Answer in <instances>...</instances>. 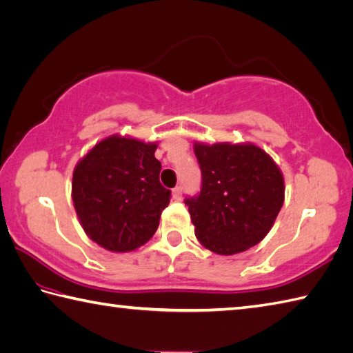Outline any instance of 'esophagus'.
<instances>
[{
    "label": "esophagus",
    "instance_id": "34e87169",
    "mask_svg": "<svg viewBox=\"0 0 353 353\" xmlns=\"http://www.w3.org/2000/svg\"><path fill=\"white\" fill-rule=\"evenodd\" d=\"M172 195H174V199H181V196H183V188H181V185H176V188L172 190Z\"/></svg>",
    "mask_w": 353,
    "mask_h": 353
}]
</instances>
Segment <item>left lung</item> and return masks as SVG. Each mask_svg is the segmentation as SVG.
I'll return each mask as SVG.
<instances>
[{"label":"left lung","instance_id":"left-lung-1","mask_svg":"<svg viewBox=\"0 0 353 353\" xmlns=\"http://www.w3.org/2000/svg\"><path fill=\"white\" fill-rule=\"evenodd\" d=\"M201 190L185 198L195 235L205 249L234 255L269 234L284 203V178L255 144L194 145Z\"/></svg>","mask_w":353,"mask_h":353}]
</instances>
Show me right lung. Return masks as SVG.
Returning <instances> with one entry per match:
<instances>
[{"mask_svg":"<svg viewBox=\"0 0 353 353\" xmlns=\"http://www.w3.org/2000/svg\"><path fill=\"white\" fill-rule=\"evenodd\" d=\"M157 144L112 135L77 164L72 199L88 236L110 252H130L158 229L170 190L159 183Z\"/></svg>","mask_w":353,"mask_h":353,"instance_id":"1","label":"right lung"}]
</instances>
